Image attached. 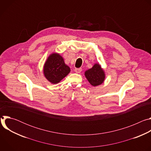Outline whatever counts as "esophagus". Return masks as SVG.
Masks as SVG:
<instances>
[{
	"label": "esophagus",
	"mask_w": 151,
	"mask_h": 151,
	"mask_svg": "<svg viewBox=\"0 0 151 151\" xmlns=\"http://www.w3.org/2000/svg\"><path fill=\"white\" fill-rule=\"evenodd\" d=\"M81 71H82V69L81 68H76L75 69V72L76 73H79L80 72H81Z\"/></svg>",
	"instance_id": "1"
}]
</instances>
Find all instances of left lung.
<instances>
[{"label":"left lung","mask_w":151,"mask_h":151,"mask_svg":"<svg viewBox=\"0 0 151 151\" xmlns=\"http://www.w3.org/2000/svg\"><path fill=\"white\" fill-rule=\"evenodd\" d=\"M84 75L93 87H97L102 84L106 78L105 72L99 63H95L91 69L85 72Z\"/></svg>","instance_id":"left-lung-1"}]
</instances>
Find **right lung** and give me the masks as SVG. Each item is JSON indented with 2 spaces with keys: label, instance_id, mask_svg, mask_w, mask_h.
I'll use <instances>...</instances> for the list:
<instances>
[{
  "label": "right lung",
  "instance_id": "obj_1",
  "mask_svg": "<svg viewBox=\"0 0 151 151\" xmlns=\"http://www.w3.org/2000/svg\"><path fill=\"white\" fill-rule=\"evenodd\" d=\"M70 72V68L64 63L62 56L57 52H52L48 57L43 69L45 78L53 84L60 82Z\"/></svg>",
  "mask_w": 151,
  "mask_h": 151
}]
</instances>
